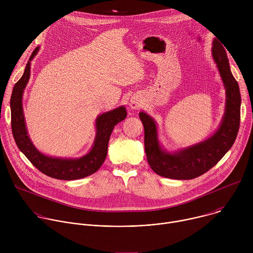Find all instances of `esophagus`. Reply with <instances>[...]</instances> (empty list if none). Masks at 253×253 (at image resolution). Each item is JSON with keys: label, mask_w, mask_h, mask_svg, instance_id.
<instances>
[{"label": "esophagus", "mask_w": 253, "mask_h": 253, "mask_svg": "<svg viewBox=\"0 0 253 253\" xmlns=\"http://www.w3.org/2000/svg\"><path fill=\"white\" fill-rule=\"evenodd\" d=\"M141 106V102L138 98H135L133 97L131 99V102H130V107L132 108V109H138V108Z\"/></svg>", "instance_id": "1"}]
</instances>
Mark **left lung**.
I'll return each mask as SVG.
<instances>
[{
	"mask_svg": "<svg viewBox=\"0 0 253 253\" xmlns=\"http://www.w3.org/2000/svg\"><path fill=\"white\" fill-rule=\"evenodd\" d=\"M212 57L225 87L226 105L222 122L211 137L170 153L160 146L154 119L144 112L139 113L144 126V146L147 161L152 170L160 176L178 180L196 178L217 164L236 139L240 124L239 87L230 71L226 52L222 44L216 39L213 40Z\"/></svg>",
	"mask_w": 253,
	"mask_h": 253,
	"instance_id": "obj_1",
	"label": "left lung"
}]
</instances>
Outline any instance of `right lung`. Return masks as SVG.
<instances>
[{
  "instance_id": "1",
  "label": "right lung",
  "mask_w": 253,
  "mask_h": 253,
  "mask_svg": "<svg viewBox=\"0 0 253 253\" xmlns=\"http://www.w3.org/2000/svg\"><path fill=\"white\" fill-rule=\"evenodd\" d=\"M38 51L39 47L32 53L23 76L13 88L10 105L12 132L15 142L30 162L47 176L61 180H76L87 177L95 173L105 161L111 133L115 125L126 118V109L124 106H120L97 117L95 141L90 152L85 156L77 159H67L50 157L41 153L33 145L28 136L22 106L23 93L30 79V61H32Z\"/></svg>"
}]
</instances>
